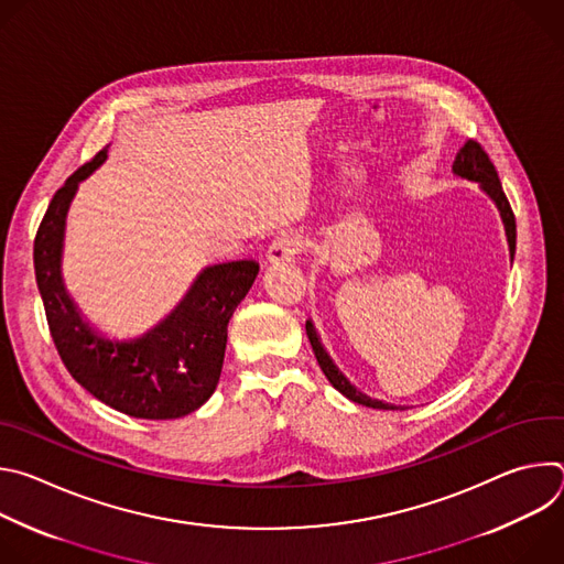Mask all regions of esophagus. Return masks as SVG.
<instances>
[{
    "instance_id": "1",
    "label": "esophagus",
    "mask_w": 564,
    "mask_h": 564,
    "mask_svg": "<svg viewBox=\"0 0 564 564\" xmlns=\"http://www.w3.org/2000/svg\"><path fill=\"white\" fill-rule=\"evenodd\" d=\"M303 250V236L299 231H283L279 234L268 250V261L274 265L290 263Z\"/></svg>"
}]
</instances>
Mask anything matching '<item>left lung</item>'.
I'll list each match as a JSON object with an SVG mask.
<instances>
[{"label": "left lung", "instance_id": "left-lung-1", "mask_svg": "<svg viewBox=\"0 0 564 564\" xmlns=\"http://www.w3.org/2000/svg\"><path fill=\"white\" fill-rule=\"evenodd\" d=\"M453 172L466 181H473V183H479V187L485 189L491 200L498 205L500 209V216H502V223H505V229H507V240H509V248H511V257L516 252V216H513V209L502 192V185H500V178H498V172L491 163L489 153L481 149L479 142L475 140H468L455 155V163H453ZM305 333H307V339H310V346L314 350V357L321 366V370H324V375L328 377V381L341 392L346 394L348 399H352L355 404H361V406H368V409H379V411H401V406H392V404H386V401H379V399H372L364 392H359L346 377L344 372L333 364L330 355L324 350V346H321V339L312 326V321H307L305 324Z\"/></svg>", "mask_w": 564, "mask_h": 564}]
</instances>
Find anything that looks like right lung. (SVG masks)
Instances as JSON below:
<instances>
[{"mask_svg": "<svg viewBox=\"0 0 564 564\" xmlns=\"http://www.w3.org/2000/svg\"><path fill=\"white\" fill-rule=\"evenodd\" d=\"M107 158V147L55 192L35 234V279L48 330L70 377L102 404L138 420H178L214 394L227 344V324L246 299L257 261L205 268L185 299L138 339L111 341L79 314L62 281V240L77 185Z\"/></svg>", "mask_w": 564, "mask_h": 564, "instance_id": "1", "label": "right lung"}]
</instances>
